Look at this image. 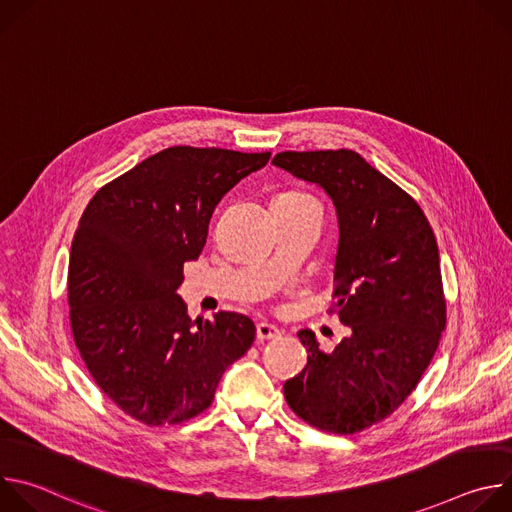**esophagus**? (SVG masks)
<instances>
[{"instance_id": "esophagus-1", "label": "esophagus", "mask_w": 512, "mask_h": 512, "mask_svg": "<svg viewBox=\"0 0 512 512\" xmlns=\"http://www.w3.org/2000/svg\"><path fill=\"white\" fill-rule=\"evenodd\" d=\"M255 336H257V340H259V342L273 340V338H277V336H279V328H277V326H273V324L261 322V324H257V328H255Z\"/></svg>"}]
</instances>
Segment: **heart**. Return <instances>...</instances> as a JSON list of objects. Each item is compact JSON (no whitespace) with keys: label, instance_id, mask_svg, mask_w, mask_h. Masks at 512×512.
<instances>
[{"label":"heart","instance_id":"1","mask_svg":"<svg viewBox=\"0 0 512 512\" xmlns=\"http://www.w3.org/2000/svg\"><path fill=\"white\" fill-rule=\"evenodd\" d=\"M277 200H289V202H302V200H310L308 194H302V192H291V194H283L279 196Z\"/></svg>","mask_w":512,"mask_h":512}]
</instances>
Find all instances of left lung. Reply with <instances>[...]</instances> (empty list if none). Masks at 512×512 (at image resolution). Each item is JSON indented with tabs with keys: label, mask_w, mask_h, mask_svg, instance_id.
I'll use <instances>...</instances> for the list:
<instances>
[{
	"label": "left lung",
	"mask_w": 512,
	"mask_h": 512,
	"mask_svg": "<svg viewBox=\"0 0 512 512\" xmlns=\"http://www.w3.org/2000/svg\"><path fill=\"white\" fill-rule=\"evenodd\" d=\"M283 168L314 182L338 214L336 314L350 334L324 352L298 332L306 369L283 395L316 429L352 435L389 417L417 387L446 328L435 235L419 204L352 150L281 152Z\"/></svg>",
	"instance_id": "left-lung-1"
}]
</instances>
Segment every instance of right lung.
<instances>
[{"instance_id":"obj_1","label":"right lung","mask_w":512,"mask_h":512,"mask_svg":"<svg viewBox=\"0 0 512 512\" xmlns=\"http://www.w3.org/2000/svg\"><path fill=\"white\" fill-rule=\"evenodd\" d=\"M269 158L176 145L105 184L81 216L68 263L72 336L101 391L145 425L208 409L255 340L237 312L192 322L176 289L206 245L214 206Z\"/></svg>"}]
</instances>
